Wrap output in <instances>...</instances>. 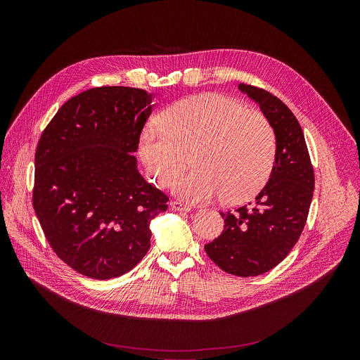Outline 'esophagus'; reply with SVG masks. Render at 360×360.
Masks as SVG:
<instances>
[{
  "label": "esophagus",
  "mask_w": 360,
  "mask_h": 360,
  "mask_svg": "<svg viewBox=\"0 0 360 360\" xmlns=\"http://www.w3.org/2000/svg\"><path fill=\"white\" fill-rule=\"evenodd\" d=\"M171 210L172 211H191V207H188V205L179 202V200H171Z\"/></svg>",
  "instance_id": "1"
}]
</instances>
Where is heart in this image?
<instances>
[{"mask_svg": "<svg viewBox=\"0 0 360 360\" xmlns=\"http://www.w3.org/2000/svg\"><path fill=\"white\" fill-rule=\"evenodd\" d=\"M193 152L194 169L174 179ZM139 155L158 185L192 205L249 199L268 181L276 135L265 115L235 98L208 92L176 101L162 121L149 120L139 135Z\"/></svg>", "mask_w": 360, "mask_h": 360, "instance_id": "b5f03b06", "label": "heart"}]
</instances>
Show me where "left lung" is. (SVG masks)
<instances>
[{
  "label": "left lung",
  "mask_w": 360,
  "mask_h": 360,
  "mask_svg": "<svg viewBox=\"0 0 360 360\" xmlns=\"http://www.w3.org/2000/svg\"><path fill=\"white\" fill-rule=\"evenodd\" d=\"M238 88L259 105L276 135V158L268 184L249 207L221 212L222 233L205 245L226 274L248 278L281 264L297 242L314 196L315 174L303 131L283 102L246 84Z\"/></svg>",
  "instance_id": "8db88e82"
}]
</instances>
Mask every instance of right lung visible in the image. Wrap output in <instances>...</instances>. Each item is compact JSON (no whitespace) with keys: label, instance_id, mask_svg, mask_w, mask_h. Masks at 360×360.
I'll return each mask as SVG.
<instances>
[{"label":"right lung","instance_id":"1","mask_svg":"<svg viewBox=\"0 0 360 360\" xmlns=\"http://www.w3.org/2000/svg\"><path fill=\"white\" fill-rule=\"evenodd\" d=\"M152 96L91 88L68 99L38 141L37 218L58 258L88 278L129 272L150 246V221L168 210V196L141 176L134 157Z\"/></svg>","mask_w":360,"mask_h":360}]
</instances>
